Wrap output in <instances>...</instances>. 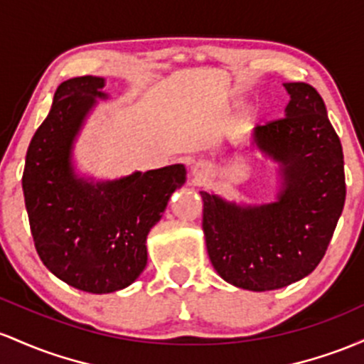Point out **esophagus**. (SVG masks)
Here are the masks:
<instances>
[{
  "instance_id": "34e87169",
  "label": "esophagus",
  "mask_w": 364,
  "mask_h": 364,
  "mask_svg": "<svg viewBox=\"0 0 364 364\" xmlns=\"http://www.w3.org/2000/svg\"><path fill=\"white\" fill-rule=\"evenodd\" d=\"M193 175L196 178H198L199 182L204 181L208 175V166L204 165V163H196V165L193 166Z\"/></svg>"
}]
</instances>
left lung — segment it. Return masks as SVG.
<instances>
[{"instance_id": "1", "label": "left lung", "mask_w": 364, "mask_h": 364, "mask_svg": "<svg viewBox=\"0 0 364 364\" xmlns=\"http://www.w3.org/2000/svg\"><path fill=\"white\" fill-rule=\"evenodd\" d=\"M280 120L252 129L256 149L279 165L275 201L246 204L201 191L211 264L228 284L264 292L304 279L325 256L346 201L344 154L323 100L304 82L284 84Z\"/></svg>"}]
</instances>
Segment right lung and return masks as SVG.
Returning a JSON list of instances; mask_svg holds the SVG:
<instances>
[{"instance_id":"1","label":"right lung","mask_w":364,"mask_h":364,"mask_svg":"<svg viewBox=\"0 0 364 364\" xmlns=\"http://www.w3.org/2000/svg\"><path fill=\"white\" fill-rule=\"evenodd\" d=\"M105 85L103 77L92 75L58 85L28 144L22 177L41 261L65 284L91 294L120 291L137 280L148 263L149 230L187 173L181 163L115 181L77 173L73 146L97 100H108Z\"/></svg>"}]
</instances>
